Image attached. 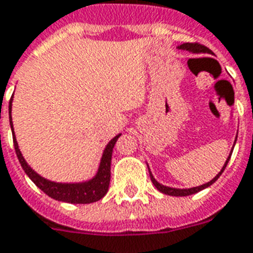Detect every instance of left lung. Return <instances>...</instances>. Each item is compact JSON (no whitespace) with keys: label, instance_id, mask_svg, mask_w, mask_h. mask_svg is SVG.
I'll use <instances>...</instances> for the list:
<instances>
[{"label":"left lung","instance_id":"1","mask_svg":"<svg viewBox=\"0 0 253 253\" xmlns=\"http://www.w3.org/2000/svg\"><path fill=\"white\" fill-rule=\"evenodd\" d=\"M178 49H182V50H188V52L195 53V54H201V53H203V54H213V52L211 50V49L207 48V46H204V45L199 44V42H184V44L179 45V46H178ZM235 141H237V139H235ZM231 153H233V152H230V156L227 157L226 162H225V165H223V168L221 169V171H219V173L217 174V175H215L214 178L211 180V182H208V183H205V184H201V186H198V187H192V188H173V187H168V186H164V184L159 183V182L155 179V176L152 175L151 170H149V176H151L152 183L155 184L156 188H157L160 192H162V194L170 195V196H188V195H194V194H196V192H199V191L207 188V187L212 186L215 180L218 179L219 175L223 173V170H225V168H226L227 162H229L230 157H231ZM148 169H149V168H148Z\"/></svg>","mask_w":253,"mask_h":253}]
</instances>
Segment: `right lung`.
Instances as JSON below:
<instances>
[{
    "label": "right lung",
    "mask_w": 253,
    "mask_h": 253,
    "mask_svg": "<svg viewBox=\"0 0 253 253\" xmlns=\"http://www.w3.org/2000/svg\"><path fill=\"white\" fill-rule=\"evenodd\" d=\"M11 102H13V97L10 100L9 112L10 126H11V131H13L14 148H15L20 165H22L27 175L30 176V179L42 192L48 195L49 198L58 201H65V203H71V204H89V203H94V201L104 198L108 192L109 183H110V164H112L113 148L116 145L118 137L121 136V133L117 135L116 137H113L105 147L104 153H102L101 162L98 166L97 174L92 179L87 180V182H80V183H57V182H52V180L45 179L41 175H39L35 170L31 169V166H28L26 160L23 159L19 147H18V143H16L15 135H14L13 121H11Z\"/></svg>",
    "instance_id": "add662e5"
}]
</instances>
